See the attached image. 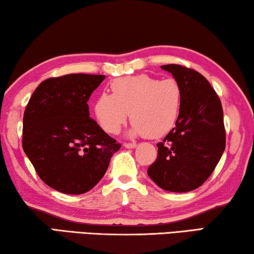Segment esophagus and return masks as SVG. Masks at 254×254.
I'll use <instances>...</instances> for the list:
<instances>
[{
    "instance_id": "1",
    "label": "esophagus",
    "mask_w": 254,
    "mask_h": 254,
    "mask_svg": "<svg viewBox=\"0 0 254 254\" xmlns=\"http://www.w3.org/2000/svg\"><path fill=\"white\" fill-rule=\"evenodd\" d=\"M124 146L126 148H135L137 146L136 143H124Z\"/></svg>"
}]
</instances>
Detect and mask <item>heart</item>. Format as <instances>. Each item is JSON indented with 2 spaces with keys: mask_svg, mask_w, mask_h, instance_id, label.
Masks as SVG:
<instances>
[{
  "mask_svg": "<svg viewBox=\"0 0 254 254\" xmlns=\"http://www.w3.org/2000/svg\"><path fill=\"white\" fill-rule=\"evenodd\" d=\"M110 88L111 94L101 93L94 103L95 118L105 131L117 134L128 112L132 135L156 138L173 127L182 101L177 80L138 74L116 78Z\"/></svg>",
  "mask_w": 254,
  "mask_h": 254,
  "instance_id": "obj_1",
  "label": "heart"
}]
</instances>
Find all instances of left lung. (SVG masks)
Returning <instances> with one entry per match:
<instances>
[{
  "label": "left lung",
  "mask_w": 254,
  "mask_h": 254,
  "mask_svg": "<svg viewBox=\"0 0 254 254\" xmlns=\"http://www.w3.org/2000/svg\"><path fill=\"white\" fill-rule=\"evenodd\" d=\"M161 68L180 83L182 101L176 126L157 143V159L147 174L162 189L188 192L210 177L225 149L223 108L210 83L197 70L178 64Z\"/></svg>",
  "instance_id": "left-lung-1"
}]
</instances>
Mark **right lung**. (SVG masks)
<instances>
[{
  "label": "right lung",
  "instance_id": "1",
  "mask_svg": "<svg viewBox=\"0 0 254 254\" xmlns=\"http://www.w3.org/2000/svg\"><path fill=\"white\" fill-rule=\"evenodd\" d=\"M105 77L78 73L47 78L24 110L23 151L41 180L60 192H88L122 147L90 118L88 101Z\"/></svg>",
  "mask_w": 254,
  "mask_h": 254
}]
</instances>
